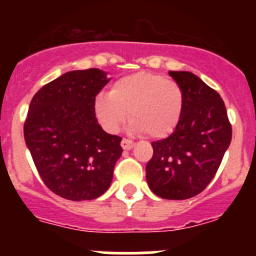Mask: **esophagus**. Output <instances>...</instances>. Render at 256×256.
<instances>
[{
	"mask_svg": "<svg viewBox=\"0 0 256 256\" xmlns=\"http://www.w3.org/2000/svg\"><path fill=\"white\" fill-rule=\"evenodd\" d=\"M134 146H135V142L128 140V138H122V141H121V147H122L124 150H131L134 148Z\"/></svg>",
	"mask_w": 256,
	"mask_h": 256,
	"instance_id": "1",
	"label": "esophagus"
}]
</instances>
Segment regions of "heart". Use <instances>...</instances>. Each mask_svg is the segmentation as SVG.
I'll list each match as a JSON object with an SVG mask.
<instances>
[{
  "label": "heart",
  "mask_w": 256,
  "mask_h": 256,
  "mask_svg": "<svg viewBox=\"0 0 256 256\" xmlns=\"http://www.w3.org/2000/svg\"><path fill=\"white\" fill-rule=\"evenodd\" d=\"M183 108L180 85L150 72L118 79L109 94H99L94 100L95 116L106 131H118L130 116L131 130L146 132L152 138L170 135L180 122Z\"/></svg>",
  "instance_id": "heart-1"
}]
</instances>
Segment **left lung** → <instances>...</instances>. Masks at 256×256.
Here are the masks:
<instances>
[{
	"label": "left lung",
	"mask_w": 256,
	"mask_h": 256,
	"mask_svg": "<svg viewBox=\"0 0 256 256\" xmlns=\"http://www.w3.org/2000/svg\"><path fill=\"white\" fill-rule=\"evenodd\" d=\"M184 92V108L174 132L154 141L146 164L152 192L164 200L200 194L218 171L232 141V125L220 95L190 72H168Z\"/></svg>",
	"instance_id": "8db88e82"
}]
</instances>
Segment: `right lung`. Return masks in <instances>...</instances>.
Here are the masks:
<instances>
[{"label":"right lung","instance_id":"right-lung-1","mask_svg":"<svg viewBox=\"0 0 256 256\" xmlns=\"http://www.w3.org/2000/svg\"><path fill=\"white\" fill-rule=\"evenodd\" d=\"M100 69L73 70L40 88L28 109L24 140L49 190L69 200L104 194L122 138L98 124L94 100L110 82Z\"/></svg>","mask_w":256,"mask_h":256}]
</instances>
